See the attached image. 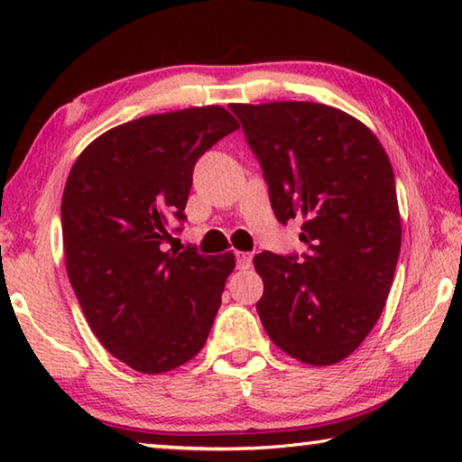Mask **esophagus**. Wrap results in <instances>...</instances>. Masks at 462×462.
<instances>
[{"label":"esophagus","instance_id":"34e87169","mask_svg":"<svg viewBox=\"0 0 462 462\" xmlns=\"http://www.w3.org/2000/svg\"><path fill=\"white\" fill-rule=\"evenodd\" d=\"M236 264L238 269H248L253 264V254L245 253V250H236Z\"/></svg>","mask_w":462,"mask_h":462}]
</instances>
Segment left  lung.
I'll return each instance as SVG.
<instances>
[{
  "label": "left lung",
  "mask_w": 462,
  "mask_h": 462,
  "mask_svg": "<svg viewBox=\"0 0 462 462\" xmlns=\"http://www.w3.org/2000/svg\"><path fill=\"white\" fill-rule=\"evenodd\" d=\"M281 224L303 220L308 253L254 256L256 303L269 338L326 366L377 324L402 248L395 177L379 138L342 109L311 101L232 104Z\"/></svg>",
  "instance_id": "1"
}]
</instances>
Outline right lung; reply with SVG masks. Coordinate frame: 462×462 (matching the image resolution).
I'll return each mask as SVG.
<instances>
[{
  "label": "right lung",
  "instance_id": "1",
  "mask_svg": "<svg viewBox=\"0 0 462 462\" xmlns=\"http://www.w3.org/2000/svg\"><path fill=\"white\" fill-rule=\"evenodd\" d=\"M234 130L220 106L144 116L93 140L69 173L60 203L69 281L93 334L138 373L191 361L212 330L234 254L162 245L185 220L195 162Z\"/></svg>",
  "mask_w": 462,
  "mask_h": 462
}]
</instances>
